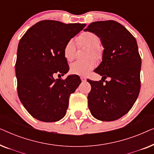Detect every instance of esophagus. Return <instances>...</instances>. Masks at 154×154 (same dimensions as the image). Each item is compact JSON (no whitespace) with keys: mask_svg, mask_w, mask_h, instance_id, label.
I'll return each mask as SVG.
<instances>
[{"mask_svg":"<svg viewBox=\"0 0 154 154\" xmlns=\"http://www.w3.org/2000/svg\"><path fill=\"white\" fill-rule=\"evenodd\" d=\"M81 81H83V82H85V81H86V78H85V77L81 76Z\"/></svg>","mask_w":154,"mask_h":154,"instance_id":"34e87169","label":"esophagus"}]
</instances>
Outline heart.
Here are the masks:
<instances>
[{"mask_svg":"<svg viewBox=\"0 0 154 154\" xmlns=\"http://www.w3.org/2000/svg\"><path fill=\"white\" fill-rule=\"evenodd\" d=\"M76 41L79 46H86L89 48L88 56H94L97 58L100 57V50L99 45L100 44V39L95 33L85 31L83 32L77 37ZM76 46L75 42L69 40L65 44L63 53L65 59L69 62H71L75 59ZM97 66V61L93 57L89 58L86 60H77L71 65V72L73 74L79 75H87L92 69Z\"/></svg>","mask_w":154,"mask_h":154,"instance_id":"heart-1","label":"heart"}]
</instances>
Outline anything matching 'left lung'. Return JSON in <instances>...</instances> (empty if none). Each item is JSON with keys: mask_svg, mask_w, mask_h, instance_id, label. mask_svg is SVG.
Instances as JSON below:
<instances>
[{"mask_svg": "<svg viewBox=\"0 0 154 154\" xmlns=\"http://www.w3.org/2000/svg\"><path fill=\"white\" fill-rule=\"evenodd\" d=\"M84 31L95 33L104 48L102 62L94 70L102 75V81L88 80L91 85L88 107L96 119L116 121L131 109L140 93L142 60L137 41L113 20L92 22ZM106 77L109 82L105 81Z\"/></svg>", "mask_w": 154, "mask_h": 154, "instance_id": "obj_1", "label": "left lung"}]
</instances>
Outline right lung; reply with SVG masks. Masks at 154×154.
Returning <instances> with one entry per match:
<instances>
[{"mask_svg": "<svg viewBox=\"0 0 154 154\" xmlns=\"http://www.w3.org/2000/svg\"><path fill=\"white\" fill-rule=\"evenodd\" d=\"M85 24H64L43 20L29 29L18 45L15 74L19 98L35 119L56 122L66 115L69 96L81 83L77 75L54 79V73L68 72L63 50L67 41Z\"/></svg>", "mask_w": 154, "mask_h": 154, "instance_id": "right-lung-1", "label": "right lung"}]
</instances>
